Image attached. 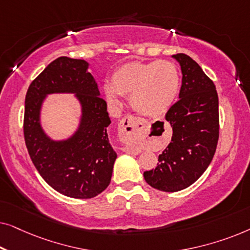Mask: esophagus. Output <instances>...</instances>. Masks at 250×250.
Wrapping results in <instances>:
<instances>
[{"label":"esophagus","mask_w":250,"mask_h":250,"mask_svg":"<svg viewBox=\"0 0 250 250\" xmlns=\"http://www.w3.org/2000/svg\"><path fill=\"white\" fill-rule=\"evenodd\" d=\"M145 126V122H142L140 118H136L134 116H126L119 122L118 124V135L123 143L129 145L132 143L138 136L140 129ZM126 151L129 153H134V149L127 148Z\"/></svg>","instance_id":"obj_1"}]
</instances>
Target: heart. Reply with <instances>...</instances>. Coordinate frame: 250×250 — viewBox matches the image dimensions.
I'll use <instances>...</instances> for the list:
<instances>
[{
  "mask_svg": "<svg viewBox=\"0 0 250 250\" xmlns=\"http://www.w3.org/2000/svg\"><path fill=\"white\" fill-rule=\"evenodd\" d=\"M180 87V70L174 62L132 61L114 71L111 86L105 85L104 94L108 104L114 107L122 104L119 95L129 97L132 107L140 114L158 117L169 110Z\"/></svg>",
  "mask_w": 250,
  "mask_h": 250,
  "instance_id": "obj_1",
  "label": "heart"
}]
</instances>
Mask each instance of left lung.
Instances as JSON below:
<instances>
[{"label": "left lung", "instance_id": "left-lung-1", "mask_svg": "<svg viewBox=\"0 0 250 250\" xmlns=\"http://www.w3.org/2000/svg\"><path fill=\"white\" fill-rule=\"evenodd\" d=\"M172 57L182 71L179 101L165 116L173 128L172 141L159 155L156 168L143 173L149 186L165 192L186 189L203 175L216 151L220 134L213 81L192 58L184 53Z\"/></svg>", "mask_w": 250, "mask_h": 250}]
</instances>
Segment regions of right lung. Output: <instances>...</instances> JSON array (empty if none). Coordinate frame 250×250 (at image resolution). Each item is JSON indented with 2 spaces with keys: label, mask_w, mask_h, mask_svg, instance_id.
Instances as JSON below:
<instances>
[{
  "label": "right lung",
  "mask_w": 250,
  "mask_h": 250,
  "mask_svg": "<svg viewBox=\"0 0 250 250\" xmlns=\"http://www.w3.org/2000/svg\"><path fill=\"white\" fill-rule=\"evenodd\" d=\"M87 69L85 60L58 58L32 82L25 99L23 135L34 166L54 190L77 199L93 198L109 186L117 158L108 139L107 102ZM57 93L75 94L82 110L78 129L64 140L51 139L40 124L42 102Z\"/></svg>",
  "instance_id": "right-lung-1"
}]
</instances>
